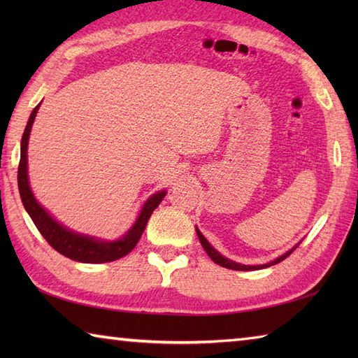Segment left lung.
<instances>
[{
    "label": "left lung",
    "instance_id": "8db88e82",
    "mask_svg": "<svg viewBox=\"0 0 358 358\" xmlns=\"http://www.w3.org/2000/svg\"><path fill=\"white\" fill-rule=\"evenodd\" d=\"M195 231H196V235H199V240H200V243H201V246H203V249L206 250V254L210 257V260L214 262V263H217V264H220V266H223V268H227V269H232V271H258V269H264V268H269V266H273V264H277V263H280V262H283L286 257H289L291 255L292 252H294V249L300 245H295L292 249H289L287 252H285L283 255H280V257H277L275 260H272V262H269V263H266V264H255V266H249V264H241V263H237V262H232V260H229V258H226V257H223L222 254L218 252L217 249H214V246L210 245V243L204 238V235L200 232V229L199 227H195Z\"/></svg>",
    "mask_w": 358,
    "mask_h": 358
}]
</instances>
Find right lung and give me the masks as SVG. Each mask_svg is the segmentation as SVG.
Here are the masks:
<instances>
[{"label":"right lung","instance_id":"1","mask_svg":"<svg viewBox=\"0 0 358 358\" xmlns=\"http://www.w3.org/2000/svg\"><path fill=\"white\" fill-rule=\"evenodd\" d=\"M41 103L32 110L27 121L21 138V158L18 166V189L21 201L24 204V209L32 218L36 229L45 238L49 245L62 255L71 258V260L80 263H109L115 262L118 258L127 255L136 246V243L141 238V234L146 229V224L158 204L162 203L166 191L155 192L144 201L140 214L136 217L135 223L129 227V231L117 240H103L92 237V235L75 232L69 227H66L59 222H57L48 210H45L30 189L29 173H27V146L29 136L32 131V124L36 117V112L40 109Z\"/></svg>","mask_w":358,"mask_h":358}]
</instances>
